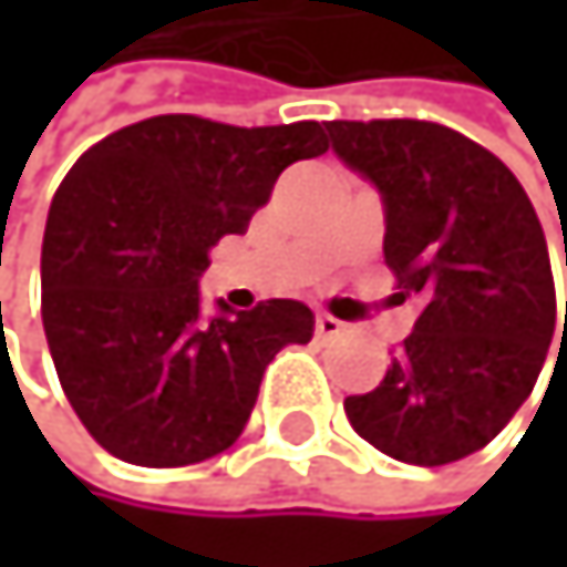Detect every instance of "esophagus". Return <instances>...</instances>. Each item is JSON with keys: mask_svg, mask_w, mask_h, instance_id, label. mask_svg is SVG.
<instances>
[{"mask_svg": "<svg viewBox=\"0 0 567 567\" xmlns=\"http://www.w3.org/2000/svg\"><path fill=\"white\" fill-rule=\"evenodd\" d=\"M316 333L319 337H337V333H343V322L337 316H330V312H316Z\"/></svg>", "mask_w": 567, "mask_h": 567, "instance_id": "34e87169", "label": "esophagus"}]
</instances>
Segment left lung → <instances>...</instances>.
<instances>
[{"label":"left lung","instance_id":"obj_1","mask_svg":"<svg viewBox=\"0 0 567 567\" xmlns=\"http://www.w3.org/2000/svg\"><path fill=\"white\" fill-rule=\"evenodd\" d=\"M326 132L381 193L398 299L422 302L384 381L343 401L347 419L391 460L455 463L499 435L548 357L555 278L540 220L517 176L445 125L326 122Z\"/></svg>","mask_w":567,"mask_h":567}]
</instances>
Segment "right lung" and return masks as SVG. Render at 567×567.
<instances>
[{
	"instance_id": "add662e5",
	"label": "right lung",
	"mask_w": 567,
	"mask_h": 567,
	"mask_svg": "<svg viewBox=\"0 0 567 567\" xmlns=\"http://www.w3.org/2000/svg\"><path fill=\"white\" fill-rule=\"evenodd\" d=\"M330 148L319 122L237 128L156 115L91 145L43 230V330L60 388L101 449L169 470L230 449L261 374L312 340V309L268 299L204 316L210 248L245 234L281 169Z\"/></svg>"
}]
</instances>
